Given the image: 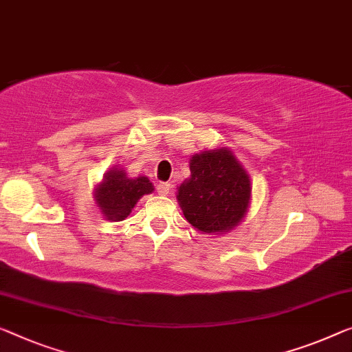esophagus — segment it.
<instances>
[{
    "instance_id": "obj_1",
    "label": "esophagus",
    "mask_w": 352,
    "mask_h": 352,
    "mask_svg": "<svg viewBox=\"0 0 352 352\" xmlns=\"http://www.w3.org/2000/svg\"><path fill=\"white\" fill-rule=\"evenodd\" d=\"M156 190H158V194H161V196H167L170 192V185L169 183H158Z\"/></svg>"
}]
</instances>
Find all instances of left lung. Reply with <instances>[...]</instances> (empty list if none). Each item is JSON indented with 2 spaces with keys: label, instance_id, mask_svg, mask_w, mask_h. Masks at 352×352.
Returning a JSON list of instances; mask_svg holds the SVG:
<instances>
[{
  "label": "left lung",
  "instance_id": "left-lung-1",
  "mask_svg": "<svg viewBox=\"0 0 352 352\" xmlns=\"http://www.w3.org/2000/svg\"><path fill=\"white\" fill-rule=\"evenodd\" d=\"M191 175L177 188V201L186 221L212 235L235 229L248 213L251 178L228 146L194 153Z\"/></svg>",
  "mask_w": 352,
  "mask_h": 352
}]
</instances>
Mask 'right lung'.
<instances>
[{"label":"right lung","mask_w":352,"mask_h":352,"mask_svg":"<svg viewBox=\"0 0 352 352\" xmlns=\"http://www.w3.org/2000/svg\"><path fill=\"white\" fill-rule=\"evenodd\" d=\"M155 191L148 177H129L124 167L113 166L94 186L93 199L99 212L109 221H123L145 194Z\"/></svg>","instance_id":"obj_1"}]
</instances>
